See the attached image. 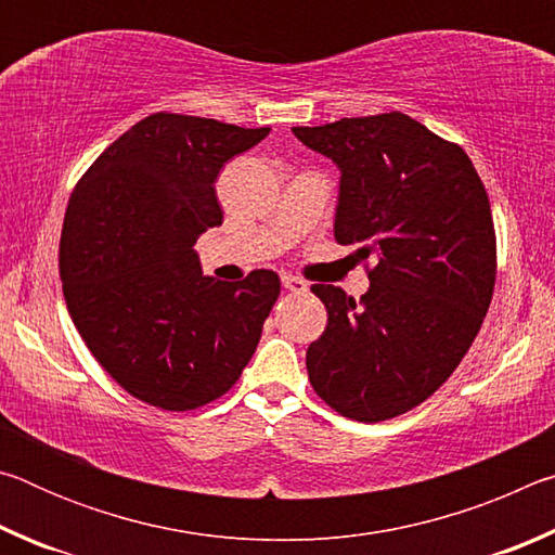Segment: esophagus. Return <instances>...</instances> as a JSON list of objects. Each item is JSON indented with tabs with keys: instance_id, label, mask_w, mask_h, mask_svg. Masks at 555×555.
Wrapping results in <instances>:
<instances>
[{
	"instance_id": "34e87169",
	"label": "esophagus",
	"mask_w": 555,
	"mask_h": 555,
	"mask_svg": "<svg viewBox=\"0 0 555 555\" xmlns=\"http://www.w3.org/2000/svg\"><path fill=\"white\" fill-rule=\"evenodd\" d=\"M281 284H284L286 291H296V294H304V291H308V284L304 279L298 276H291V274H284L281 276Z\"/></svg>"
}]
</instances>
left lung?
<instances>
[{
  "mask_svg": "<svg viewBox=\"0 0 555 555\" xmlns=\"http://www.w3.org/2000/svg\"><path fill=\"white\" fill-rule=\"evenodd\" d=\"M294 134L340 168L335 240L377 261L360 304L311 288L327 325L308 379L343 416L377 424L426 401L480 333L496 274L490 201L463 149L401 112Z\"/></svg>",
  "mask_w": 555,
  "mask_h": 555,
  "instance_id": "8db88e82",
  "label": "left lung"
}]
</instances>
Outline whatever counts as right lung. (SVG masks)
<instances>
[{
	"label": "right lung",
	"instance_id": "1",
	"mask_svg": "<svg viewBox=\"0 0 555 555\" xmlns=\"http://www.w3.org/2000/svg\"><path fill=\"white\" fill-rule=\"evenodd\" d=\"M267 134L156 112L75 185L61 234L65 304L88 350L139 401L198 409L222 397L257 350L279 276H205L193 244L222 224L220 168Z\"/></svg>",
	"mask_w": 555,
	"mask_h": 555
}]
</instances>
